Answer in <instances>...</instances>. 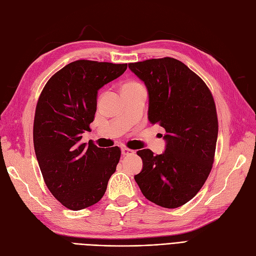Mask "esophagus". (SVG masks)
Wrapping results in <instances>:
<instances>
[{"label":"esophagus","mask_w":256,"mask_h":256,"mask_svg":"<svg viewBox=\"0 0 256 256\" xmlns=\"http://www.w3.org/2000/svg\"><path fill=\"white\" fill-rule=\"evenodd\" d=\"M134 153V152L132 150H130V148H126V146H124V148H122V156H128V155H132Z\"/></svg>","instance_id":"obj_1"}]
</instances>
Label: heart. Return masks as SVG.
<instances>
[{
	"instance_id": "obj_1",
	"label": "heart",
	"mask_w": 256,
	"mask_h": 256,
	"mask_svg": "<svg viewBox=\"0 0 256 256\" xmlns=\"http://www.w3.org/2000/svg\"><path fill=\"white\" fill-rule=\"evenodd\" d=\"M128 84H138V82H128Z\"/></svg>"
}]
</instances>
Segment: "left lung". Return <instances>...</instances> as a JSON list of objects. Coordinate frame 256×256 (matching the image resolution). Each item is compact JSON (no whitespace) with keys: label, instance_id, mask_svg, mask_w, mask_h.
<instances>
[{"label":"left lung","instance_id":"8db88e82","mask_svg":"<svg viewBox=\"0 0 256 256\" xmlns=\"http://www.w3.org/2000/svg\"><path fill=\"white\" fill-rule=\"evenodd\" d=\"M148 90V120L166 130V150H138L143 169L134 176L142 194L164 208L188 202L208 178L218 122L209 87L183 62L164 57L129 64Z\"/></svg>","mask_w":256,"mask_h":256}]
</instances>
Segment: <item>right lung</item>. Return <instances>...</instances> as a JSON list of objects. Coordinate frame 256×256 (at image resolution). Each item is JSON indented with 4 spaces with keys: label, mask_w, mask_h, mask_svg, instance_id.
I'll return each mask as SVG.
<instances>
[{
    "label": "right lung",
    "mask_w": 256,
    "mask_h": 256,
    "mask_svg": "<svg viewBox=\"0 0 256 256\" xmlns=\"http://www.w3.org/2000/svg\"><path fill=\"white\" fill-rule=\"evenodd\" d=\"M127 64L76 60L48 80L33 122L36 160L47 188L66 208L78 211L104 195L122 150L82 143L96 111V94L126 71Z\"/></svg>",
    "instance_id": "add662e5"
}]
</instances>
